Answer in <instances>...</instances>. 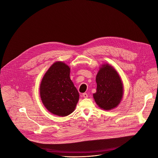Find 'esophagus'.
Listing matches in <instances>:
<instances>
[{
    "label": "esophagus",
    "instance_id": "34e87169",
    "mask_svg": "<svg viewBox=\"0 0 158 158\" xmlns=\"http://www.w3.org/2000/svg\"><path fill=\"white\" fill-rule=\"evenodd\" d=\"M82 96H83V97H84V98H87L88 97V94H87L86 93H83V94H82Z\"/></svg>",
    "mask_w": 158,
    "mask_h": 158
}]
</instances>
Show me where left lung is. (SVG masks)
<instances>
[{"label": "left lung", "mask_w": 158, "mask_h": 158, "mask_svg": "<svg viewBox=\"0 0 158 158\" xmlns=\"http://www.w3.org/2000/svg\"><path fill=\"white\" fill-rule=\"evenodd\" d=\"M96 93L93 97L96 104L104 110L116 107L120 102L123 94V87L117 71L109 64L103 65L96 78Z\"/></svg>", "instance_id": "8db88e82"}]
</instances>
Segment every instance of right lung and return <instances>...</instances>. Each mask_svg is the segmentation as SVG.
<instances>
[{"label": "right lung", "instance_id": "right-lung-1", "mask_svg": "<svg viewBox=\"0 0 158 158\" xmlns=\"http://www.w3.org/2000/svg\"><path fill=\"white\" fill-rule=\"evenodd\" d=\"M70 68L62 62H56L45 74L40 86L41 100L51 113L68 116L74 110L79 94L70 79Z\"/></svg>", "mask_w": 158, "mask_h": 158}]
</instances>
